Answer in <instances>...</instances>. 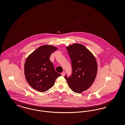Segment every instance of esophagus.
I'll return each instance as SVG.
<instances>
[{"label":"esophagus","mask_w":125,"mask_h":125,"mask_svg":"<svg viewBox=\"0 0 125 125\" xmlns=\"http://www.w3.org/2000/svg\"><path fill=\"white\" fill-rule=\"evenodd\" d=\"M65 72H63L61 73V75H62V76H64L65 75Z\"/></svg>","instance_id":"34e87169"}]
</instances>
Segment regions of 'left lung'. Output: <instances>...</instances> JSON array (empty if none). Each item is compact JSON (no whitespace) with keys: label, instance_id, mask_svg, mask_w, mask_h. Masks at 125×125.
<instances>
[{"label":"left lung","instance_id":"obj_1","mask_svg":"<svg viewBox=\"0 0 125 125\" xmlns=\"http://www.w3.org/2000/svg\"><path fill=\"white\" fill-rule=\"evenodd\" d=\"M66 49L71 59L72 74L64 77L73 92L80 93L90 88L95 80L97 65L95 56L83 44L74 43Z\"/></svg>","mask_w":125,"mask_h":125}]
</instances>
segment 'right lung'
Instances as JSON below:
<instances>
[{
    "instance_id": "1",
    "label": "right lung",
    "mask_w": 125,
    "mask_h": 125,
    "mask_svg": "<svg viewBox=\"0 0 125 125\" xmlns=\"http://www.w3.org/2000/svg\"><path fill=\"white\" fill-rule=\"evenodd\" d=\"M51 45L38 48L27 57L24 64V74L30 86L43 92L52 87L55 80L61 74L55 70L50 60L51 55L57 50Z\"/></svg>"
}]
</instances>
